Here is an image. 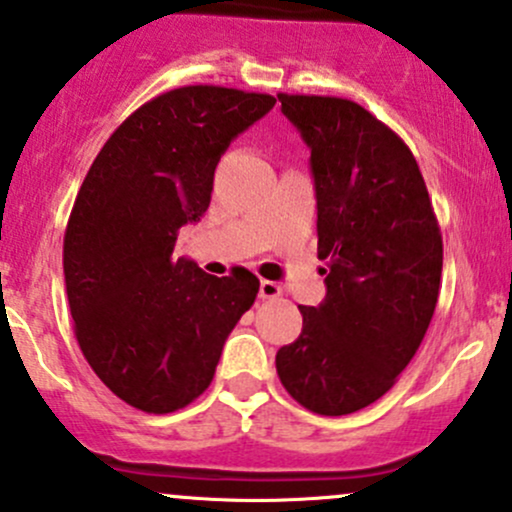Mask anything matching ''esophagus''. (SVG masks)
I'll list each match as a JSON object with an SVG mask.
<instances>
[{"label": "esophagus", "mask_w": 512, "mask_h": 512, "mask_svg": "<svg viewBox=\"0 0 512 512\" xmlns=\"http://www.w3.org/2000/svg\"><path fill=\"white\" fill-rule=\"evenodd\" d=\"M282 296V286L277 282H269V279H262L260 282V299H277Z\"/></svg>", "instance_id": "esophagus-1"}]
</instances>
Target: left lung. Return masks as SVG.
<instances>
[{"instance_id":"1","label":"left lung","mask_w":512,"mask_h":512,"mask_svg":"<svg viewBox=\"0 0 512 512\" xmlns=\"http://www.w3.org/2000/svg\"><path fill=\"white\" fill-rule=\"evenodd\" d=\"M311 150L325 299L277 352L294 401L318 415L367 408L425 338L442 277V235L408 145L350 99L279 94Z\"/></svg>"}]
</instances>
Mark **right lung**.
Returning <instances> with one entry per match:
<instances>
[{
    "label": "right lung",
    "mask_w": 512,
    "mask_h": 512,
    "mask_svg": "<svg viewBox=\"0 0 512 512\" xmlns=\"http://www.w3.org/2000/svg\"><path fill=\"white\" fill-rule=\"evenodd\" d=\"M272 106L211 84L172 89L133 111L84 177L65 230L67 301L89 367L138 411H179L209 389L255 303L252 272L218 279L172 252L209 209L221 155Z\"/></svg>",
    "instance_id": "obj_1"
}]
</instances>
